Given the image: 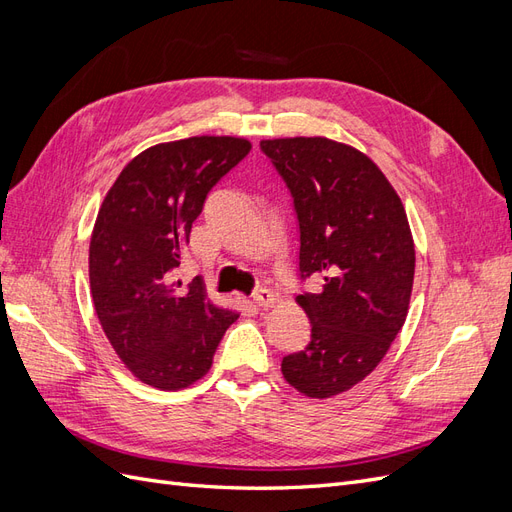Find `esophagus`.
I'll return each mask as SVG.
<instances>
[{
	"label": "esophagus",
	"mask_w": 512,
	"mask_h": 512,
	"mask_svg": "<svg viewBox=\"0 0 512 512\" xmlns=\"http://www.w3.org/2000/svg\"><path fill=\"white\" fill-rule=\"evenodd\" d=\"M254 303L262 309H269L275 305V294L269 288H260L254 292Z\"/></svg>",
	"instance_id": "esophagus-1"
}]
</instances>
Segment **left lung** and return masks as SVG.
Segmentation results:
<instances>
[{"label":"left lung","instance_id":"1","mask_svg":"<svg viewBox=\"0 0 512 512\" xmlns=\"http://www.w3.org/2000/svg\"><path fill=\"white\" fill-rule=\"evenodd\" d=\"M260 149L294 198L299 269L324 280L294 299L312 339L284 356L282 374L309 399L335 397L378 367L404 327L416 262L408 215L374 160L346 143L294 136Z\"/></svg>","mask_w":512,"mask_h":512}]
</instances>
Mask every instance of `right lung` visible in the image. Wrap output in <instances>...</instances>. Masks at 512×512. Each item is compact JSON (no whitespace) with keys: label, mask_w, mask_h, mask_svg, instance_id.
I'll list each match as a JSON object with an SVG mask.
<instances>
[{"label":"right lung","mask_w":512,"mask_h":512,"mask_svg":"<svg viewBox=\"0 0 512 512\" xmlns=\"http://www.w3.org/2000/svg\"><path fill=\"white\" fill-rule=\"evenodd\" d=\"M252 143L190 136L138 153L106 192L89 243V286L102 331L134 378L160 391L188 389L211 369L235 309L203 282H173L209 190Z\"/></svg>","instance_id":"right-lung-1"}]
</instances>
